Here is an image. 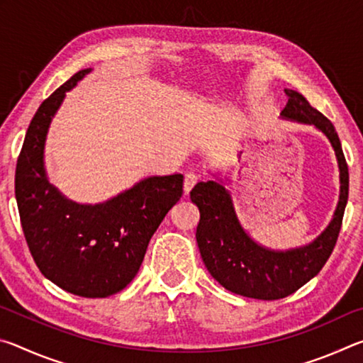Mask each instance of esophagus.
<instances>
[{"label": "esophagus", "instance_id": "obj_1", "mask_svg": "<svg viewBox=\"0 0 363 363\" xmlns=\"http://www.w3.org/2000/svg\"><path fill=\"white\" fill-rule=\"evenodd\" d=\"M196 182H199V174L194 173V171L186 173V176H184V192L189 194Z\"/></svg>", "mask_w": 363, "mask_h": 363}]
</instances>
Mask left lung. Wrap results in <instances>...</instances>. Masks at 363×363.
Returning a JSON list of instances; mask_svg holds the SVG:
<instances>
[{"mask_svg": "<svg viewBox=\"0 0 363 363\" xmlns=\"http://www.w3.org/2000/svg\"><path fill=\"white\" fill-rule=\"evenodd\" d=\"M286 96L288 102L281 115L318 128L330 139L337 158L340 201L333 220L322 235L307 247L296 250L262 248L242 229L224 186L214 181L199 182L190 192V200L200 210L196 243L208 272L225 290L262 301L285 298L320 272L333 253L349 195V169L333 123L312 107L303 94L286 89Z\"/></svg>", "mask_w": 363, "mask_h": 363, "instance_id": "obj_1", "label": "left lung"}]
</instances>
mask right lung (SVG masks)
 <instances>
[{
	"label": "right lung",
	"instance_id": "right-lung-1",
	"mask_svg": "<svg viewBox=\"0 0 363 363\" xmlns=\"http://www.w3.org/2000/svg\"><path fill=\"white\" fill-rule=\"evenodd\" d=\"M79 70L45 99L30 123L16 168V200L23 235L41 274L83 298H107L136 277L147 247L182 195V174L152 176L99 205L67 200L46 179L43 149L65 93Z\"/></svg>",
	"mask_w": 363,
	"mask_h": 363
}]
</instances>
